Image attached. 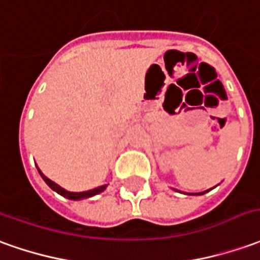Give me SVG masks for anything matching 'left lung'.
<instances>
[{
  "label": "left lung",
  "instance_id": "obj_1",
  "mask_svg": "<svg viewBox=\"0 0 260 260\" xmlns=\"http://www.w3.org/2000/svg\"><path fill=\"white\" fill-rule=\"evenodd\" d=\"M205 192H208V189H207V191H204V192H198V194H195V195H202V194H205Z\"/></svg>",
  "mask_w": 260,
  "mask_h": 260
}]
</instances>
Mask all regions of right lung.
I'll use <instances>...</instances> for the list:
<instances>
[{
	"label": "right lung",
	"mask_w": 260,
	"mask_h": 260,
	"mask_svg": "<svg viewBox=\"0 0 260 260\" xmlns=\"http://www.w3.org/2000/svg\"><path fill=\"white\" fill-rule=\"evenodd\" d=\"M38 171H39L41 177L44 178V181L46 182V184H48L53 191H56V192L62 195V197H65V198H68V200H73V201L83 200V198H90V197H93V195L100 194V192H102V191H105L107 187V185H100V187L93 188V189H89V191H83V192H71V191H66V189H63L62 187H59L58 184H55L53 181H51L48 177H45V175L41 173V170H39V168H38Z\"/></svg>",
	"instance_id": "add662e5"
}]
</instances>
